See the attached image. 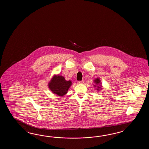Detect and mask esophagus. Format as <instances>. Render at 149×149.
Wrapping results in <instances>:
<instances>
[{"instance_id": "34e87169", "label": "esophagus", "mask_w": 149, "mask_h": 149, "mask_svg": "<svg viewBox=\"0 0 149 149\" xmlns=\"http://www.w3.org/2000/svg\"><path fill=\"white\" fill-rule=\"evenodd\" d=\"M78 84H83V83H84V81H83V80H81V81H78Z\"/></svg>"}]
</instances>
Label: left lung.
<instances>
[{"instance_id": "1", "label": "left lung", "mask_w": 149, "mask_h": 149, "mask_svg": "<svg viewBox=\"0 0 149 149\" xmlns=\"http://www.w3.org/2000/svg\"><path fill=\"white\" fill-rule=\"evenodd\" d=\"M94 81H95V82L96 83V84H98L100 82V79H98V78H97V79H95ZM97 88H98L97 89H99L100 87H98H98H97Z\"/></svg>"}]
</instances>
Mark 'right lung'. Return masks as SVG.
<instances>
[{
	"mask_svg": "<svg viewBox=\"0 0 149 149\" xmlns=\"http://www.w3.org/2000/svg\"><path fill=\"white\" fill-rule=\"evenodd\" d=\"M71 84V81H67L62 76H54L49 83L48 86L54 94L62 96L67 94Z\"/></svg>",
	"mask_w": 149,
	"mask_h": 149,
	"instance_id": "right-lung-1",
	"label": "right lung"
}]
</instances>
